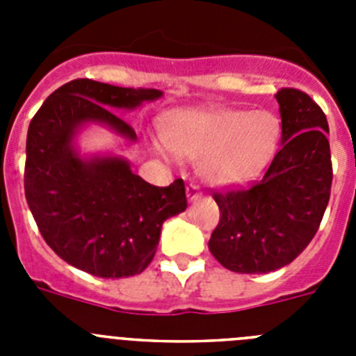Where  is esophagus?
<instances>
[{"instance_id": "1", "label": "esophagus", "mask_w": 356, "mask_h": 356, "mask_svg": "<svg viewBox=\"0 0 356 356\" xmlns=\"http://www.w3.org/2000/svg\"><path fill=\"white\" fill-rule=\"evenodd\" d=\"M201 196H203V193H201V188L197 187L196 184H188L187 185V197H188V201H196V200H200Z\"/></svg>"}]
</instances>
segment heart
Instances as JSON below:
<instances>
[{
  "label": "heart",
  "mask_w": 356,
  "mask_h": 356,
  "mask_svg": "<svg viewBox=\"0 0 356 356\" xmlns=\"http://www.w3.org/2000/svg\"><path fill=\"white\" fill-rule=\"evenodd\" d=\"M162 137L175 155L200 159L197 168L210 184H241L271 160L280 121L269 110L184 112L165 122Z\"/></svg>",
  "instance_id": "obj_1"
}]
</instances>
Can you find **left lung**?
Masks as SVG:
<instances>
[{
    "label": "left lung",
    "instance_id": "obj_1",
    "mask_svg": "<svg viewBox=\"0 0 356 356\" xmlns=\"http://www.w3.org/2000/svg\"><path fill=\"white\" fill-rule=\"evenodd\" d=\"M282 147L259 181L213 193L219 225L209 241L222 267L264 275L287 266L319 229L332 188L328 121L298 89L276 92Z\"/></svg>",
    "mask_w": 356,
    "mask_h": 356
}]
</instances>
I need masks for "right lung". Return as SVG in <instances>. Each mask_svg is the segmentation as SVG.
Returning <instances> with one entry per match:
<instances>
[{
    "mask_svg": "<svg viewBox=\"0 0 356 356\" xmlns=\"http://www.w3.org/2000/svg\"><path fill=\"white\" fill-rule=\"evenodd\" d=\"M162 96L89 78L49 94L28 127L24 194L40 235L62 260L102 278L143 273L168 217L187 209L184 180L144 181L121 156L81 159L72 146L85 122L106 124L135 140L134 128L110 108H135Z\"/></svg>",
    "mask_w": 356,
    "mask_h": 356,
    "instance_id": "obj_1",
    "label": "right lung"
}]
</instances>
